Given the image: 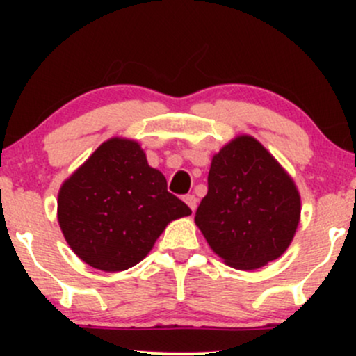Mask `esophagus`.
I'll return each mask as SVG.
<instances>
[{
	"mask_svg": "<svg viewBox=\"0 0 356 356\" xmlns=\"http://www.w3.org/2000/svg\"><path fill=\"white\" fill-rule=\"evenodd\" d=\"M184 201H186L187 206L191 207V211H192V212L195 211V207H197V197H195L194 194H187L186 197H184Z\"/></svg>",
	"mask_w": 356,
	"mask_h": 356,
	"instance_id": "obj_1",
	"label": "esophagus"
}]
</instances>
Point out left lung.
I'll list each match as a JSON object with an SVG mask.
<instances>
[{
    "label": "left lung",
    "mask_w": 356,
    "mask_h": 356,
    "mask_svg": "<svg viewBox=\"0 0 356 356\" xmlns=\"http://www.w3.org/2000/svg\"><path fill=\"white\" fill-rule=\"evenodd\" d=\"M300 212L293 179L256 138L241 136L212 157L195 224L229 266L256 269L288 249Z\"/></svg>",
    "instance_id": "1"
}]
</instances>
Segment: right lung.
Segmentation results:
<instances>
[{"instance_id":"right-lung-1","label":"right lung","mask_w":356,"mask_h":356,"mask_svg":"<svg viewBox=\"0 0 356 356\" xmlns=\"http://www.w3.org/2000/svg\"><path fill=\"white\" fill-rule=\"evenodd\" d=\"M191 212L147 164L140 145L125 138L104 142L58 194L67 243L81 261L108 273L136 266L170 220Z\"/></svg>"}]
</instances>
